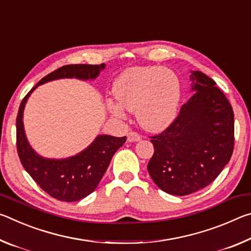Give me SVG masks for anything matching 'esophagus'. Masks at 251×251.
<instances>
[{
	"label": "esophagus",
	"instance_id": "1",
	"mask_svg": "<svg viewBox=\"0 0 251 251\" xmlns=\"http://www.w3.org/2000/svg\"><path fill=\"white\" fill-rule=\"evenodd\" d=\"M142 139L141 135H138L137 133H135V131H129L128 135H127V141L129 143H133V142H139Z\"/></svg>",
	"mask_w": 251,
	"mask_h": 251
}]
</instances>
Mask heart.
I'll use <instances>...</instances> for the list:
<instances>
[{"label": "heart", "mask_w": 251, "mask_h": 251, "mask_svg": "<svg viewBox=\"0 0 251 251\" xmlns=\"http://www.w3.org/2000/svg\"><path fill=\"white\" fill-rule=\"evenodd\" d=\"M117 101H107L113 115H124L123 108L135 112L144 129L159 131L175 121L181 97V85L172 70L159 66L129 67L113 84Z\"/></svg>", "instance_id": "heart-1"}]
</instances>
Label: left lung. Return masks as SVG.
I'll return each mask as SVG.
<instances>
[{
  "label": "left lung",
  "instance_id": "obj_1",
  "mask_svg": "<svg viewBox=\"0 0 251 251\" xmlns=\"http://www.w3.org/2000/svg\"><path fill=\"white\" fill-rule=\"evenodd\" d=\"M192 92L179 115L163 133L151 137L154 155L147 165L165 193L185 196L214 181L233 151V112L216 82L190 71Z\"/></svg>",
  "mask_w": 251,
  "mask_h": 251
}]
</instances>
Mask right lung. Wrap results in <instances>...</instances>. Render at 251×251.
<instances>
[{
  "label": "right lung",
  "instance_id": "1",
  "mask_svg": "<svg viewBox=\"0 0 251 251\" xmlns=\"http://www.w3.org/2000/svg\"><path fill=\"white\" fill-rule=\"evenodd\" d=\"M105 64L65 65L42 78L24 97L16 117V146L23 167L50 196L62 201H77L93 193L100 184L114 154L126 142L124 137L99 135L85 150L67 158H46L33 150L25 135L23 113L28 97L37 86L50 80L76 78L92 80Z\"/></svg>",
  "mask_w": 251,
  "mask_h": 251
}]
</instances>
